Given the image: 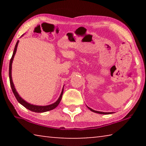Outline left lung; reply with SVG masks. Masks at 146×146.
<instances>
[{"instance_id": "1", "label": "left lung", "mask_w": 146, "mask_h": 146, "mask_svg": "<svg viewBox=\"0 0 146 146\" xmlns=\"http://www.w3.org/2000/svg\"><path fill=\"white\" fill-rule=\"evenodd\" d=\"M88 107V106H87ZM88 109L89 110H90L91 111H93V112H95V113H99V114H103V115H108V114H111V113H113V112H111V113H110V112H108V113H106V112H101V111H95V110H92V109L91 108H89V107H88Z\"/></svg>"}]
</instances>
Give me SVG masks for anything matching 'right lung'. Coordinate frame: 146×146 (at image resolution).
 Masks as SVG:
<instances>
[{
  "label": "right lung",
  "instance_id": "obj_1",
  "mask_svg": "<svg viewBox=\"0 0 146 146\" xmlns=\"http://www.w3.org/2000/svg\"><path fill=\"white\" fill-rule=\"evenodd\" d=\"M19 42V40L17 42L16 45H15V46L13 55H12L11 58L10 59V62H9V82H10V86H11V90H12V91H13L14 95L15 96V98H17V101H18V102L21 104H22L24 106V107H25L26 109H28V110H30L33 112L43 113V112L53 110V109H55L56 107H57V106L59 104V103H60V100L62 99V95H63L64 88L62 89V91L61 94H60V97H59V98H58V99L56 100L55 103L52 104L48 105V106H35V105H33V104H29V103H28L27 102H26V101L24 99H23V98H22L21 97H20L18 93L17 92L15 88L13 80H12V77H11V68H11V66H12V62H13V60L14 58V56L16 53V51H17V46H18Z\"/></svg>",
  "mask_w": 146,
  "mask_h": 146
}]
</instances>
